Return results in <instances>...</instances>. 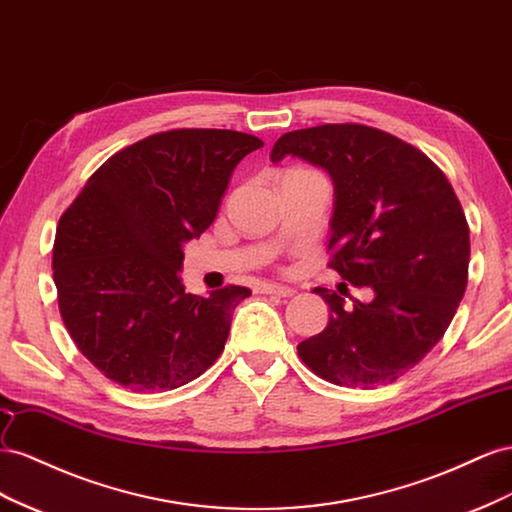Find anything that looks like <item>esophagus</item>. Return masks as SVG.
<instances>
[{
    "instance_id": "esophagus-1",
    "label": "esophagus",
    "mask_w": 512,
    "mask_h": 512,
    "mask_svg": "<svg viewBox=\"0 0 512 512\" xmlns=\"http://www.w3.org/2000/svg\"><path fill=\"white\" fill-rule=\"evenodd\" d=\"M259 294H268V296H276V298H291L296 294V291L289 289V287H283V285L266 283V285L259 287Z\"/></svg>"
}]
</instances>
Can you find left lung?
<instances>
[{
	"label": "left lung",
	"instance_id": "1",
	"mask_svg": "<svg viewBox=\"0 0 512 512\" xmlns=\"http://www.w3.org/2000/svg\"><path fill=\"white\" fill-rule=\"evenodd\" d=\"M298 156L334 182L328 268L375 298L345 311L337 291L326 330L298 345L315 375L347 388L392 384L444 337L467 287L470 227L444 171L414 145L364 124L291 130L272 163Z\"/></svg>",
	"mask_w": 512,
	"mask_h": 512
}]
</instances>
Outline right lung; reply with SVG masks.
Wrapping results in <instances>:
<instances>
[{
    "label": "right lung",
    "mask_w": 512,
    "mask_h": 512,
    "mask_svg": "<svg viewBox=\"0 0 512 512\" xmlns=\"http://www.w3.org/2000/svg\"><path fill=\"white\" fill-rule=\"evenodd\" d=\"M264 141L238 130L175 128L107 158L57 223L53 281L79 352L130 392L180 388L223 354L251 289L186 294L182 244L199 238L240 160Z\"/></svg>",
    "instance_id": "1"
}]
</instances>
